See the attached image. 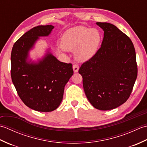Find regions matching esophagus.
<instances>
[{
  "instance_id": "obj_1",
  "label": "esophagus",
  "mask_w": 147,
  "mask_h": 147,
  "mask_svg": "<svg viewBox=\"0 0 147 147\" xmlns=\"http://www.w3.org/2000/svg\"><path fill=\"white\" fill-rule=\"evenodd\" d=\"M73 71L74 73H77L78 71L79 70V65L78 64H74L73 65Z\"/></svg>"
}]
</instances>
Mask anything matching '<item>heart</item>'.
I'll list each match as a JSON object with an SVG mask.
<instances>
[{"instance_id":"1","label":"heart","mask_w":147,"mask_h":147,"mask_svg":"<svg viewBox=\"0 0 147 147\" xmlns=\"http://www.w3.org/2000/svg\"><path fill=\"white\" fill-rule=\"evenodd\" d=\"M100 35L98 30L80 26L67 30L62 38V45L67 51L76 50L78 60L85 61L97 51Z\"/></svg>"}]
</instances>
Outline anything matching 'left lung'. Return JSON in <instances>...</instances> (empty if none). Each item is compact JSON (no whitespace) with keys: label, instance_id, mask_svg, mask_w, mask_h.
I'll use <instances>...</instances> for the list:
<instances>
[{"label":"left lung","instance_id":"obj_1","mask_svg":"<svg viewBox=\"0 0 147 147\" xmlns=\"http://www.w3.org/2000/svg\"><path fill=\"white\" fill-rule=\"evenodd\" d=\"M96 24L104 31L96 54L83 62L78 71L85 95L95 108L107 111L127 101L138 74L136 52L131 40L108 23Z\"/></svg>","mask_w":147,"mask_h":147}]
</instances>
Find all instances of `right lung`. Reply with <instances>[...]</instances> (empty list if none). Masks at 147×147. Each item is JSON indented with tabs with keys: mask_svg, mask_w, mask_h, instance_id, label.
I'll use <instances>...</instances> for the list:
<instances>
[{
	"mask_svg": "<svg viewBox=\"0 0 147 147\" xmlns=\"http://www.w3.org/2000/svg\"><path fill=\"white\" fill-rule=\"evenodd\" d=\"M53 28L52 25L33 28L14 43L11 52V75L18 94L26 106L39 112H51L59 107L65 84L74 73L71 63L60 62L51 54L38 64L26 62L38 36H48Z\"/></svg>",
	"mask_w": 147,
	"mask_h": 147,
	"instance_id": "obj_1",
	"label": "right lung"
}]
</instances>
